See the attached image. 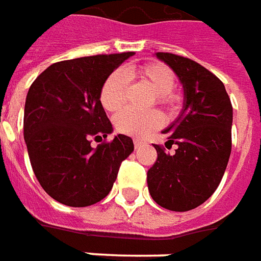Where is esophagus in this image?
Returning a JSON list of instances; mask_svg holds the SVG:
<instances>
[{
	"instance_id": "esophagus-1",
	"label": "esophagus",
	"mask_w": 261,
	"mask_h": 261,
	"mask_svg": "<svg viewBox=\"0 0 261 261\" xmlns=\"http://www.w3.org/2000/svg\"><path fill=\"white\" fill-rule=\"evenodd\" d=\"M134 145H135V147L138 149V147H140V146L143 145V142H142V140H139V139H134Z\"/></svg>"
}]
</instances>
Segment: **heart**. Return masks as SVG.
I'll return each instance as SVG.
<instances>
[{
  "mask_svg": "<svg viewBox=\"0 0 261 261\" xmlns=\"http://www.w3.org/2000/svg\"><path fill=\"white\" fill-rule=\"evenodd\" d=\"M139 75L147 86L156 92L157 104L166 108H174L178 98L173 92L175 86V75L173 70L162 63H149L139 68ZM127 75L126 73L116 68L105 79L99 91V101L108 112L119 111L126 102ZM163 116L156 110L139 112L134 110H123L114 119L116 130L121 134L143 138L153 130L162 126Z\"/></svg>",
  "mask_w": 261,
  "mask_h": 261,
  "instance_id": "1",
  "label": "heart"
}]
</instances>
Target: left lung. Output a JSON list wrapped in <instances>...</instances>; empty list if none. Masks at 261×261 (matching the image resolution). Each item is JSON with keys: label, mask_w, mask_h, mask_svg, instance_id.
Returning <instances> with one entry per match:
<instances>
[{"label": "left lung", "mask_w": 261, "mask_h": 261, "mask_svg": "<svg viewBox=\"0 0 261 261\" xmlns=\"http://www.w3.org/2000/svg\"><path fill=\"white\" fill-rule=\"evenodd\" d=\"M184 87V108L169 134L167 149L154 145L157 160L147 171L151 198L160 206L186 212L204 204L222 180L232 150L233 111L223 83L191 59L157 51Z\"/></svg>", "instance_id": "8db88e82"}]
</instances>
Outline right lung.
<instances>
[{"instance_id":"obj_1","label":"right lung","mask_w":261,"mask_h":261,"mask_svg":"<svg viewBox=\"0 0 261 261\" xmlns=\"http://www.w3.org/2000/svg\"><path fill=\"white\" fill-rule=\"evenodd\" d=\"M134 51L53 63L29 88L23 138L39 184L60 204L88 206L104 199L121 163L134 151L126 135L112 140L99 101L105 79ZM101 143L94 149L92 139Z\"/></svg>"}]
</instances>
